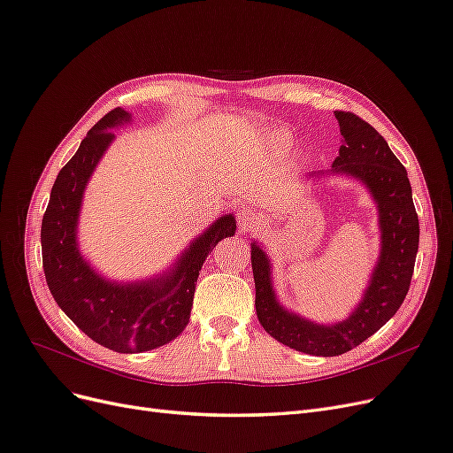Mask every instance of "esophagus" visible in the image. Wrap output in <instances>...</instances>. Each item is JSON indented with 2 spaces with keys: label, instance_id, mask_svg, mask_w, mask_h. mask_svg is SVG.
Here are the masks:
<instances>
[{
  "label": "esophagus",
  "instance_id": "34e87169",
  "mask_svg": "<svg viewBox=\"0 0 453 453\" xmlns=\"http://www.w3.org/2000/svg\"><path fill=\"white\" fill-rule=\"evenodd\" d=\"M255 225H257L255 211L251 208H248V205H243V208H240V211H238V226H240V230L245 232V230L253 228Z\"/></svg>",
  "mask_w": 453,
  "mask_h": 453
}]
</instances>
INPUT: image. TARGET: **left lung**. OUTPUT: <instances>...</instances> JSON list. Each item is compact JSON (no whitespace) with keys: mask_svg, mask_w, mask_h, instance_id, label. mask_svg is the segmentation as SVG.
I'll return each mask as SVG.
<instances>
[{"mask_svg":"<svg viewBox=\"0 0 453 453\" xmlns=\"http://www.w3.org/2000/svg\"><path fill=\"white\" fill-rule=\"evenodd\" d=\"M334 117L344 142L331 170L315 172L311 177L349 175L368 188L378 210L380 255L357 306L338 323H318L287 310L273 289L270 257L263 243L251 242L255 308L260 325L281 344L323 357L357 348L393 318L408 293L419 243L412 187L399 158L357 115L334 111Z\"/></svg>","mask_w":453,"mask_h":453,"instance_id":"1","label":"left lung"}]
</instances>
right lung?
Wrapping results in <instances>:
<instances>
[{
  "mask_svg": "<svg viewBox=\"0 0 453 453\" xmlns=\"http://www.w3.org/2000/svg\"><path fill=\"white\" fill-rule=\"evenodd\" d=\"M130 120L132 115L117 107L88 130L54 181L41 223V251L50 295L88 338L117 353L155 349L183 333L203 260L219 242L236 232L234 215L219 217L177 255L168 270L147 280H109L88 263L77 240L85 190L115 140L111 130Z\"/></svg>",
  "mask_w": 453,
  "mask_h": 453,
  "instance_id": "1",
  "label": "right lung"
}]
</instances>
